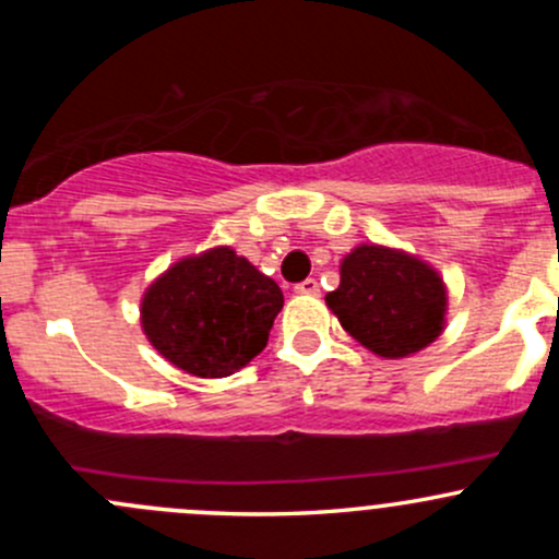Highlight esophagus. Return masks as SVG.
I'll return each instance as SVG.
<instances>
[{
    "instance_id": "34e87169",
    "label": "esophagus",
    "mask_w": 559,
    "mask_h": 559,
    "mask_svg": "<svg viewBox=\"0 0 559 559\" xmlns=\"http://www.w3.org/2000/svg\"><path fill=\"white\" fill-rule=\"evenodd\" d=\"M295 292H297V295L316 297V295H319V281H316V278H306V281H302V284L295 286Z\"/></svg>"
}]
</instances>
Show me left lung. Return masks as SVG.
Returning a JSON list of instances; mask_svg holds the SVG:
<instances>
[{"instance_id":"obj_1","label":"left lung","mask_w":559,"mask_h":559,"mask_svg":"<svg viewBox=\"0 0 559 559\" xmlns=\"http://www.w3.org/2000/svg\"><path fill=\"white\" fill-rule=\"evenodd\" d=\"M324 300L359 346L384 359L421 352L447 326L449 292L441 273L400 248H352L341 262V284Z\"/></svg>"}]
</instances>
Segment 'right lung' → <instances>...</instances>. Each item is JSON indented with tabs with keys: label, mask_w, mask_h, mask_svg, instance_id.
Masks as SVG:
<instances>
[{
	"label": "right lung",
	"mask_w": 559,
	"mask_h": 559,
	"mask_svg": "<svg viewBox=\"0 0 559 559\" xmlns=\"http://www.w3.org/2000/svg\"><path fill=\"white\" fill-rule=\"evenodd\" d=\"M284 308V292L229 246L183 257L140 300V324L151 346L200 379H224L246 368L264 346Z\"/></svg>",
	"instance_id": "add662e5"
}]
</instances>
